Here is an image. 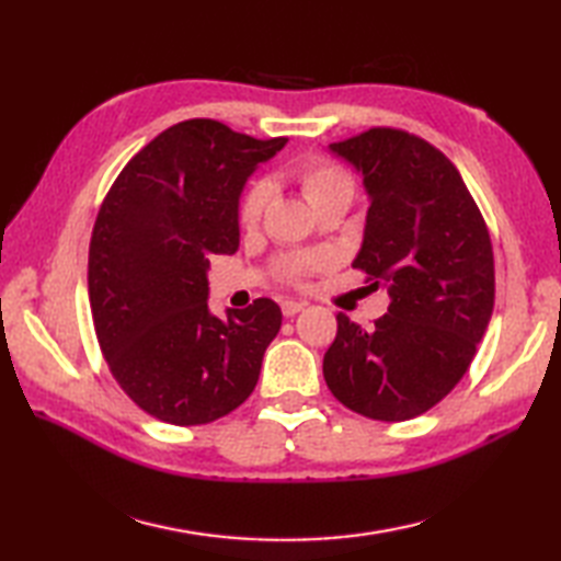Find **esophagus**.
Listing matches in <instances>:
<instances>
[{
    "instance_id": "esophagus-1",
    "label": "esophagus",
    "mask_w": 561,
    "mask_h": 561,
    "mask_svg": "<svg viewBox=\"0 0 561 561\" xmlns=\"http://www.w3.org/2000/svg\"><path fill=\"white\" fill-rule=\"evenodd\" d=\"M304 306H306V304H301V301H282V313L287 316V318H291V316H296V313H301Z\"/></svg>"
}]
</instances>
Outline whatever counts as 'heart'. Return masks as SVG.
<instances>
[{"mask_svg":"<svg viewBox=\"0 0 561 561\" xmlns=\"http://www.w3.org/2000/svg\"><path fill=\"white\" fill-rule=\"evenodd\" d=\"M296 181H299L306 199L311 202V207H318L320 202L332 199V197L352 199L354 195L352 178L328 161H311V163L299 165V169H296ZM267 197H270L267 183L260 181L250 185V190L241 202V209H238V219H241L245 229L257 224L262 209L267 205ZM325 265H328L325 255H294V257H284L279 262V274L289 282H301L308 277V274L323 270Z\"/></svg>","mask_w":561,"mask_h":561,"instance_id":"1","label":"heart"}]
</instances>
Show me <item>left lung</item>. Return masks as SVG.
<instances>
[{
	"label": "left lung",
	"instance_id": "obj_1",
	"mask_svg": "<svg viewBox=\"0 0 561 561\" xmlns=\"http://www.w3.org/2000/svg\"><path fill=\"white\" fill-rule=\"evenodd\" d=\"M330 151L364 178L368 211L352 267L386 287L390 306L371 330L337 316L325 383L368 420H412L456 388L490 325V231L456 165L428 141L374 127Z\"/></svg>",
	"mask_w": 561,
	"mask_h": 561
}]
</instances>
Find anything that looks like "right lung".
I'll list each match as a JSON object with an SVG mask.
<instances>
[{"mask_svg":"<svg viewBox=\"0 0 561 561\" xmlns=\"http://www.w3.org/2000/svg\"><path fill=\"white\" fill-rule=\"evenodd\" d=\"M287 139L185 121L135 153L105 195L89 245L93 328L117 383L178 426L209 424L253 392L282 328L272 299L209 311V257L241 241L238 199Z\"/></svg>","mask_w":561,"mask_h":561,"instance_id":"obj_1","label":"right lung"}]
</instances>
